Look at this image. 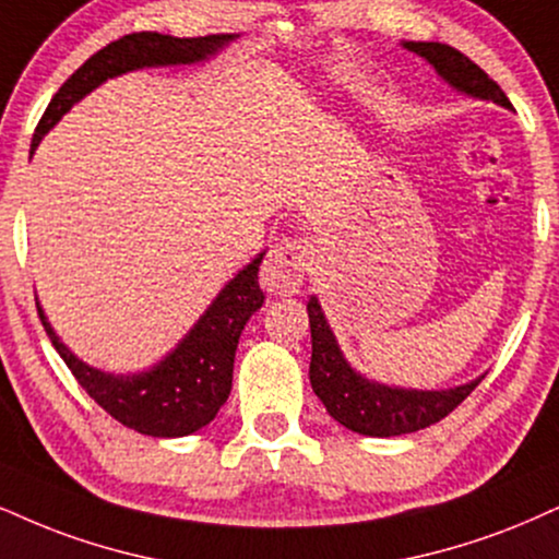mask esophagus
<instances>
[{
    "label": "esophagus",
    "instance_id": "1",
    "mask_svg": "<svg viewBox=\"0 0 559 559\" xmlns=\"http://www.w3.org/2000/svg\"><path fill=\"white\" fill-rule=\"evenodd\" d=\"M308 269V248L302 240L287 238L266 253L261 264V285L272 295H295Z\"/></svg>",
    "mask_w": 559,
    "mask_h": 559
}]
</instances>
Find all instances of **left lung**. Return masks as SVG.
Returning <instances> with one entry per match:
<instances>
[{
	"label": "left lung",
	"instance_id": "left-lung-1",
	"mask_svg": "<svg viewBox=\"0 0 559 559\" xmlns=\"http://www.w3.org/2000/svg\"><path fill=\"white\" fill-rule=\"evenodd\" d=\"M404 48L430 61L440 78L451 87H456L459 93L511 108V100L502 93L498 82L490 80L485 69H479L469 57H464L453 46L432 44V40L430 44H425V40H406ZM308 319H311L313 342L308 376H311L316 396L321 399L336 423L347 427V430L360 432V436L391 438L436 425L451 415L481 381V378H477V381L445 391L394 389V385L368 381V378L357 373L353 365L344 360L340 344H336L316 298L308 300Z\"/></svg>",
	"mask_w": 559,
	"mask_h": 559
}]
</instances>
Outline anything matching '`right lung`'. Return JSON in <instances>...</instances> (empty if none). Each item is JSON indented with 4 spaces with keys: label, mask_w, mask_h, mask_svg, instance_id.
<instances>
[{
    "label": "right lung",
    "mask_w": 559,
    "mask_h": 559,
    "mask_svg": "<svg viewBox=\"0 0 559 559\" xmlns=\"http://www.w3.org/2000/svg\"><path fill=\"white\" fill-rule=\"evenodd\" d=\"M233 38L236 36L174 38L163 36V33H132V36L114 40L98 53H93L59 87V93L48 103L46 114L40 116L36 134H33L31 155L48 129L100 82L142 67L194 64V61L210 59ZM261 259L264 253H259L251 264L240 269L236 277L227 282L174 353L144 373L134 376H114L90 368L61 344L38 302L36 308L48 340L90 399H95L114 419L142 436L181 438L210 425L219 406L230 396L233 360H236L240 332L264 302V293L259 287Z\"/></svg>",
    "instance_id": "obj_1"
}]
</instances>
